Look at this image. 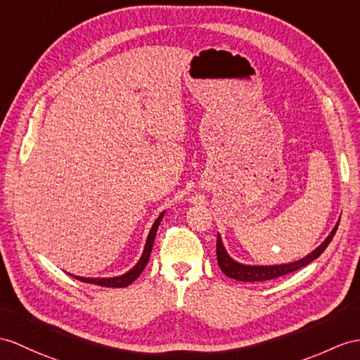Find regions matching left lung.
Here are the masks:
<instances>
[{
    "label": "left lung",
    "mask_w": 360,
    "mask_h": 360,
    "mask_svg": "<svg viewBox=\"0 0 360 360\" xmlns=\"http://www.w3.org/2000/svg\"><path fill=\"white\" fill-rule=\"evenodd\" d=\"M340 221V217L338 223L333 227L328 236L323 240L319 246L310 252L309 255H305L304 258L293 261V262H285V264H274V266H257V264H243V262L235 261L229 253H227L221 235H217V259H218V266H220L221 271L232 279H236V281H244V283H258V281H269V279H275L278 276H283L287 274H292V271L301 269L304 266L309 264V262L314 261L316 258L321 257V253L327 249L328 244L331 243L333 236H335L338 226Z\"/></svg>",
    "instance_id": "obj_1"
}]
</instances>
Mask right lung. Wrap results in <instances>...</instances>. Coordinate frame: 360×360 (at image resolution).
<instances>
[{
	"mask_svg": "<svg viewBox=\"0 0 360 360\" xmlns=\"http://www.w3.org/2000/svg\"><path fill=\"white\" fill-rule=\"evenodd\" d=\"M165 215V210L163 212L157 217V220L154 221L153 227L150 229V233H148V238L145 243V248L142 252V257L139 258V261L136 262V266L133 269H129L128 271H125L124 275H117V276H110V278H85V276H75L76 279H81L82 283H90V284H96V285H102V287H114V288H119V287H127L133 281L139 278V275L142 274L143 269L146 267L148 261H150V255H151V250L154 246V240H155V233L157 229H159V224L162 221V218Z\"/></svg>",
	"mask_w": 360,
	"mask_h": 360,
	"instance_id": "obj_1",
	"label": "right lung"
}]
</instances>
